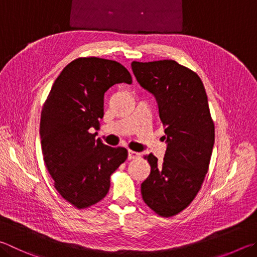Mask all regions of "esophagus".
I'll return each instance as SVG.
<instances>
[{
    "instance_id": "esophagus-1",
    "label": "esophagus",
    "mask_w": 257,
    "mask_h": 257,
    "mask_svg": "<svg viewBox=\"0 0 257 257\" xmlns=\"http://www.w3.org/2000/svg\"><path fill=\"white\" fill-rule=\"evenodd\" d=\"M141 157V153L134 152V151H128V158L129 160H136V158Z\"/></svg>"
}]
</instances>
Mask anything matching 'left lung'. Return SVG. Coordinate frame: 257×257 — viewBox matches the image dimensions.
<instances>
[{"label": "left lung", "mask_w": 257, "mask_h": 257, "mask_svg": "<svg viewBox=\"0 0 257 257\" xmlns=\"http://www.w3.org/2000/svg\"><path fill=\"white\" fill-rule=\"evenodd\" d=\"M141 85L155 96L165 127L164 160L145 156L151 174L142 183L145 203L162 217L181 212L193 201L209 169L214 124L208 97L197 73L175 60L133 62Z\"/></svg>", "instance_id": "obj_1"}]
</instances>
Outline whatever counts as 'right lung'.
Returning <instances> with one entry per match:
<instances>
[{
  "mask_svg": "<svg viewBox=\"0 0 257 257\" xmlns=\"http://www.w3.org/2000/svg\"><path fill=\"white\" fill-rule=\"evenodd\" d=\"M118 83H133L120 63L77 58L56 78L41 111L45 165L55 189L77 209L101 201L110 189L111 174L127 160V149L106 146L88 132L99 127L104 93Z\"/></svg>",
  "mask_w": 257,
  "mask_h": 257,
  "instance_id": "1",
  "label": "right lung"
}]
</instances>
